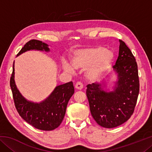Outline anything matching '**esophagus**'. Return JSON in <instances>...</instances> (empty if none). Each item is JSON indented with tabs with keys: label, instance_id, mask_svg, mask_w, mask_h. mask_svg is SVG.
Wrapping results in <instances>:
<instances>
[{
	"label": "esophagus",
	"instance_id": "esophagus-1",
	"mask_svg": "<svg viewBox=\"0 0 152 152\" xmlns=\"http://www.w3.org/2000/svg\"><path fill=\"white\" fill-rule=\"evenodd\" d=\"M75 88L78 90H81L83 88V84L81 82H77L75 84Z\"/></svg>",
	"mask_w": 152,
	"mask_h": 152
}]
</instances>
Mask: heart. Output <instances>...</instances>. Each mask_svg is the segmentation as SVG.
Masks as SVG:
<instances>
[{
	"label": "heart",
	"mask_w": 152,
	"mask_h": 152,
	"mask_svg": "<svg viewBox=\"0 0 152 152\" xmlns=\"http://www.w3.org/2000/svg\"><path fill=\"white\" fill-rule=\"evenodd\" d=\"M114 60V53L102 46L89 47L74 52L72 61L76 68L86 69V78L95 80L107 72ZM74 67L68 62L64 63L65 70L74 72Z\"/></svg>",
	"instance_id": "heart-1"
}]
</instances>
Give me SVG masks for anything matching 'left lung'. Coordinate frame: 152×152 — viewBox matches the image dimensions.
<instances>
[{
    "mask_svg": "<svg viewBox=\"0 0 152 152\" xmlns=\"http://www.w3.org/2000/svg\"><path fill=\"white\" fill-rule=\"evenodd\" d=\"M119 56L113 69L118 73L115 91L105 92L101 86L92 83L86 86V96L92 117L106 128L119 126L132 117L140 92L137 64L132 51L119 40Z\"/></svg>",
    "mask_w": 152,
    "mask_h": 152,
    "instance_id": "8db88e82",
    "label": "left lung"
}]
</instances>
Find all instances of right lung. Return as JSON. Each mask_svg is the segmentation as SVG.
I'll list each match as a JSON object with an SVG mask.
<instances>
[{
    "label": "right lung",
    "instance_id": "obj_1",
    "mask_svg": "<svg viewBox=\"0 0 152 152\" xmlns=\"http://www.w3.org/2000/svg\"><path fill=\"white\" fill-rule=\"evenodd\" d=\"M48 45L39 40L31 39L25 43L17 56L30 50L49 51ZM14 64L10 78L12 97L17 112L23 119L36 129L51 131L57 128L62 122L67 104L74 93L73 82H70L56 87L48 99L41 103L27 101L17 88L14 80Z\"/></svg>",
    "mask_w": 152,
    "mask_h": 152
}]
</instances>
